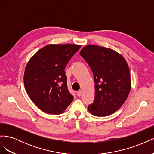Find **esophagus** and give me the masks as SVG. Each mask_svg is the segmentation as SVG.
I'll return each mask as SVG.
<instances>
[{
    "instance_id": "1",
    "label": "esophagus",
    "mask_w": 154,
    "mask_h": 154,
    "mask_svg": "<svg viewBox=\"0 0 154 154\" xmlns=\"http://www.w3.org/2000/svg\"><path fill=\"white\" fill-rule=\"evenodd\" d=\"M82 91H78V92H77V95H78V96H81V95H82Z\"/></svg>"
}]
</instances>
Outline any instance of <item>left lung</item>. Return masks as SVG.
<instances>
[{
  "mask_svg": "<svg viewBox=\"0 0 154 154\" xmlns=\"http://www.w3.org/2000/svg\"><path fill=\"white\" fill-rule=\"evenodd\" d=\"M91 68L95 83V97L88 110L101 117L114 114L127 100L131 88L127 61L116 51L87 45L80 53Z\"/></svg>",
  "mask_w": 154,
  "mask_h": 154,
  "instance_id": "1",
  "label": "left lung"
}]
</instances>
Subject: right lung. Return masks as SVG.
I'll return each instance as SVG.
<instances>
[{"label": "right lung", "instance_id": "1", "mask_svg": "<svg viewBox=\"0 0 154 154\" xmlns=\"http://www.w3.org/2000/svg\"><path fill=\"white\" fill-rule=\"evenodd\" d=\"M80 45L49 44L27 62L24 83L30 99L44 112L60 114L72 103L64 69Z\"/></svg>", "mask_w": 154, "mask_h": 154}]
</instances>
